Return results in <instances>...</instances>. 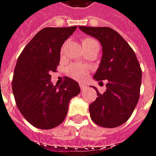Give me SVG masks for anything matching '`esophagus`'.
Wrapping results in <instances>:
<instances>
[{"instance_id": "34e87169", "label": "esophagus", "mask_w": 156, "mask_h": 156, "mask_svg": "<svg viewBox=\"0 0 156 156\" xmlns=\"http://www.w3.org/2000/svg\"><path fill=\"white\" fill-rule=\"evenodd\" d=\"M79 86H80V89H81L82 91H83V90H85V89L87 88V85L84 84V83H79Z\"/></svg>"}]
</instances>
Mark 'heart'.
<instances>
[{"label": "heart", "instance_id": "heart-1", "mask_svg": "<svg viewBox=\"0 0 156 156\" xmlns=\"http://www.w3.org/2000/svg\"><path fill=\"white\" fill-rule=\"evenodd\" d=\"M82 44L83 48H88L90 46H95L99 48V44L96 40L91 39V38H84L82 40ZM63 51V48L62 49V53ZM67 74L70 76L71 78H74L76 80H81L85 78L88 73L89 68L86 66L83 65H78V64H71L67 68Z\"/></svg>", "mask_w": 156, "mask_h": 156}]
</instances>
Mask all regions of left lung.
<instances>
[{
    "instance_id": "obj_1",
    "label": "left lung",
    "mask_w": 156,
    "mask_h": 156,
    "mask_svg": "<svg viewBox=\"0 0 156 156\" xmlns=\"http://www.w3.org/2000/svg\"><path fill=\"white\" fill-rule=\"evenodd\" d=\"M100 41L102 58L94 75L96 81L107 79L106 90L89 105L90 117L103 127H119L125 123L139 99L142 70L134 51L114 29L107 27H78Z\"/></svg>"
}]
</instances>
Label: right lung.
Segmentation results:
<instances>
[{
	"label": "right lung",
	"instance_id": "obj_1",
	"mask_svg": "<svg viewBox=\"0 0 156 156\" xmlns=\"http://www.w3.org/2000/svg\"><path fill=\"white\" fill-rule=\"evenodd\" d=\"M76 29L77 26L41 29L18 56L12 79L14 98L23 117L40 129L62 123L69 101L80 93L75 80L65 77L61 85H53L50 74L59 65L63 43Z\"/></svg>",
	"mask_w": 156,
	"mask_h": 156
}]
</instances>
